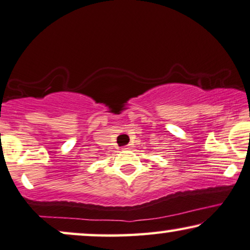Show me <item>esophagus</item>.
<instances>
[{
    "instance_id": "esophagus-1",
    "label": "esophagus",
    "mask_w": 250,
    "mask_h": 250,
    "mask_svg": "<svg viewBox=\"0 0 250 250\" xmlns=\"http://www.w3.org/2000/svg\"><path fill=\"white\" fill-rule=\"evenodd\" d=\"M132 147H134V146H132V144H128V145H125L123 148H125V149H131Z\"/></svg>"
}]
</instances>
